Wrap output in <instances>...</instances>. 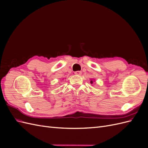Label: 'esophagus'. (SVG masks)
Returning a JSON list of instances; mask_svg holds the SVG:
<instances>
[{
    "label": "esophagus",
    "instance_id": "obj_1",
    "mask_svg": "<svg viewBox=\"0 0 148 148\" xmlns=\"http://www.w3.org/2000/svg\"><path fill=\"white\" fill-rule=\"evenodd\" d=\"M75 75H80L82 74V71H75V73H74Z\"/></svg>",
    "mask_w": 148,
    "mask_h": 148
}]
</instances>
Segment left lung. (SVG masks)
Returning a JSON list of instances; mask_svg holds the SVG:
<instances>
[{
	"mask_svg": "<svg viewBox=\"0 0 148 148\" xmlns=\"http://www.w3.org/2000/svg\"><path fill=\"white\" fill-rule=\"evenodd\" d=\"M90 83H91V84H92V83H93V82H92V80H91V82H90Z\"/></svg>",
	"mask_w": 148,
	"mask_h": 148,
	"instance_id": "obj_1",
	"label": "left lung"
}]
</instances>
